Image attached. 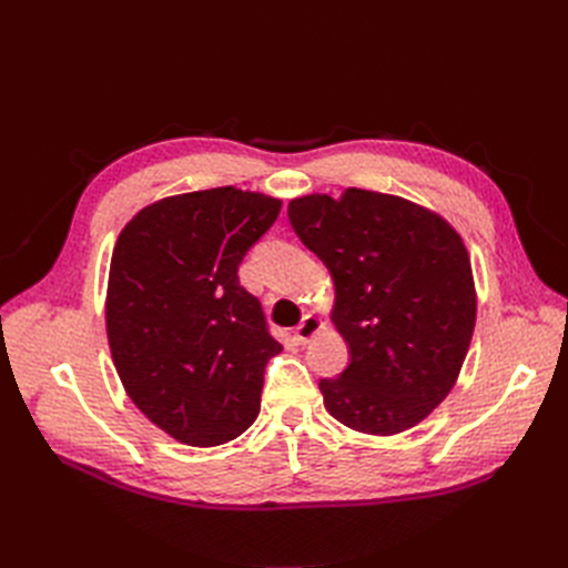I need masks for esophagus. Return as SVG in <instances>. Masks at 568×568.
I'll return each mask as SVG.
<instances>
[{
	"instance_id": "obj_1",
	"label": "esophagus",
	"mask_w": 568,
	"mask_h": 568,
	"mask_svg": "<svg viewBox=\"0 0 568 568\" xmlns=\"http://www.w3.org/2000/svg\"><path fill=\"white\" fill-rule=\"evenodd\" d=\"M320 329H322V322H320L315 315H305V317L301 320V324L296 326L294 336H296L298 343H307Z\"/></svg>"
}]
</instances>
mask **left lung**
Listing matches in <instances>:
<instances>
[{
	"instance_id": "left-lung-1",
	"label": "left lung",
	"mask_w": 568,
	"mask_h": 568,
	"mask_svg": "<svg viewBox=\"0 0 568 568\" xmlns=\"http://www.w3.org/2000/svg\"><path fill=\"white\" fill-rule=\"evenodd\" d=\"M288 222L332 272V320L351 353L336 379H320L324 407L374 436L419 424L455 386L474 334L462 239L419 205L365 189L294 199Z\"/></svg>"
}]
</instances>
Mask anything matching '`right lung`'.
<instances>
[{
    "mask_svg": "<svg viewBox=\"0 0 568 568\" xmlns=\"http://www.w3.org/2000/svg\"><path fill=\"white\" fill-rule=\"evenodd\" d=\"M282 201L234 186L163 199L120 232L106 332L132 403L173 438L209 448L261 412L267 359L282 351L239 263Z\"/></svg>",
    "mask_w": 568,
    "mask_h": 568,
    "instance_id": "1",
    "label": "right lung"
}]
</instances>
